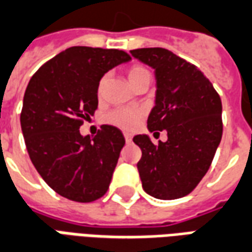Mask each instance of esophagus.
I'll list each match as a JSON object with an SVG mask.
<instances>
[{"label": "esophagus", "instance_id": "1", "mask_svg": "<svg viewBox=\"0 0 252 252\" xmlns=\"http://www.w3.org/2000/svg\"><path fill=\"white\" fill-rule=\"evenodd\" d=\"M124 137H126V142L129 143L132 140V135L129 132H124Z\"/></svg>", "mask_w": 252, "mask_h": 252}]
</instances>
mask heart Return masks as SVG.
<instances>
[{"instance_id":"b5f03b06","label":"heart","mask_w":252,"mask_h":252,"mask_svg":"<svg viewBox=\"0 0 252 252\" xmlns=\"http://www.w3.org/2000/svg\"><path fill=\"white\" fill-rule=\"evenodd\" d=\"M148 71L142 66H132L129 70H128V78L131 83L136 82L137 79H140L144 75H147ZM105 88V78H102L98 83V88H97V94L99 97L104 93ZM143 112L140 109H136V108H117V109L109 112L106 117H105V121L109 123V124H113L116 126H120L123 129H133L136 128L137 124L140 123V119H142Z\"/></svg>"}]
</instances>
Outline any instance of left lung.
<instances>
[{
    "mask_svg": "<svg viewBox=\"0 0 252 252\" xmlns=\"http://www.w3.org/2000/svg\"><path fill=\"white\" fill-rule=\"evenodd\" d=\"M131 54L155 70V106L148 116V131L167 132V140L158 144L148 135L133 137L142 150L137 170L143 189L159 200L181 198L211 167L222 135L221 99L194 64L169 50L137 48Z\"/></svg>",
    "mask_w": 252,
    "mask_h": 252,
    "instance_id": "obj_1",
    "label": "left lung"
}]
</instances>
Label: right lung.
Wrapping results in <instances>:
<instances>
[{
  "instance_id": "right-lung-1",
  "label": "right lung",
  "mask_w": 252,
  "mask_h": 252,
  "mask_svg": "<svg viewBox=\"0 0 252 252\" xmlns=\"http://www.w3.org/2000/svg\"><path fill=\"white\" fill-rule=\"evenodd\" d=\"M129 61L120 50L70 47L31 78L21 131L35 169L62 197L92 202L109 188L126 139L113 126H101L94 137L82 136L79 126L98 106L105 72Z\"/></svg>"
}]
</instances>
